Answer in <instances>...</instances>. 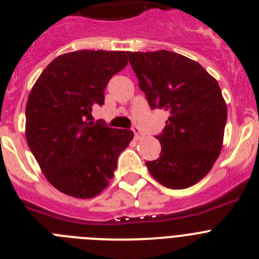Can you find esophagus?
<instances>
[{"instance_id": "34e87169", "label": "esophagus", "mask_w": 259, "mask_h": 259, "mask_svg": "<svg viewBox=\"0 0 259 259\" xmlns=\"http://www.w3.org/2000/svg\"><path fill=\"white\" fill-rule=\"evenodd\" d=\"M133 132H134V137H135V139H141L142 137H143V134H142V132L141 130H139V127L138 126H133Z\"/></svg>"}]
</instances>
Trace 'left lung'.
Here are the masks:
<instances>
[{"label": "left lung", "instance_id": "obj_1", "mask_svg": "<svg viewBox=\"0 0 259 259\" xmlns=\"http://www.w3.org/2000/svg\"><path fill=\"white\" fill-rule=\"evenodd\" d=\"M127 56L149 107L170 113L156 135L159 157L146 162L149 174L170 189L197 184L222 148L228 108L219 83L198 62L171 51Z\"/></svg>", "mask_w": 259, "mask_h": 259}]
</instances>
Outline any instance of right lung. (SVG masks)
Wrapping results in <instances>:
<instances>
[{
    "label": "right lung",
    "instance_id": "right-lung-1",
    "mask_svg": "<svg viewBox=\"0 0 259 259\" xmlns=\"http://www.w3.org/2000/svg\"><path fill=\"white\" fill-rule=\"evenodd\" d=\"M127 64L124 51H75L53 60L31 88L25 135L43 174L60 192L93 198L113 178L117 158L134 133L93 122L105 88Z\"/></svg>",
    "mask_w": 259,
    "mask_h": 259
}]
</instances>
